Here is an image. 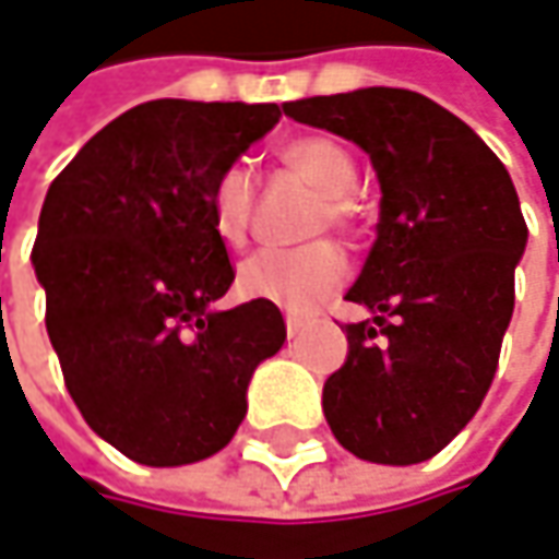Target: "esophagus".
Wrapping results in <instances>:
<instances>
[{
    "label": "esophagus",
    "mask_w": 559,
    "mask_h": 559,
    "mask_svg": "<svg viewBox=\"0 0 559 559\" xmlns=\"http://www.w3.org/2000/svg\"><path fill=\"white\" fill-rule=\"evenodd\" d=\"M284 326H287V335H290V338H297V335L304 332V326H307V323H304L300 317H294V313H287V317H284Z\"/></svg>",
    "instance_id": "1"
}]
</instances>
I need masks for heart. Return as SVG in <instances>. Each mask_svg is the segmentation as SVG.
<instances>
[{
    "instance_id": "b5f03b06",
    "label": "heart",
    "mask_w": 559,
    "mask_h": 559,
    "mask_svg": "<svg viewBox=\"0 0 559 559\" xmlns=\"http://www.w3.org/2000/svg\"><path fill=\"white\" fill-rule=\"evenodd\" d=\"M278 159L297 176H304L317 191L320 204L313 211V229H355V201L352 191L358 185V169L352 153L332 136H294L278 150ZM255 204V178L246 163L224 166L211 191L207 211L217 239L239 249L249 236ZM345 281V255L326 239L307 242L300 249H259L239 265V290L255 300H269L290 310H307L326 300Z\"/></svg>"
}]
</instances>
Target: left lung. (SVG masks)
<instances>
[{
	"label": "left lung",
	"instance_id": "8db88e82",
	"mask_svg": "<svg viewBox=\"0 0 559 559\" xmlns=\"http://www.w3.org/2000/svg\"><path fill=\"white\" fill-rule=\"evenodd\" d=\"M284 115L358 143L381 181L378 239L345 294L348 358L323 386L335 441L361 461L435 457L480 409L515 307L528 227L499 156L409 88L287 102Z\"/></svg>",
	"mask_w": 559,
	"mask_h": 559
}]
</instances>
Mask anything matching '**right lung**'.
<instances>
[{"instance_id": "1", "label": "right lung", "mask_w": 559, "mask_h": 559, "mask_svg": "<svg viewBox=\"0 0 559 559\" xmlns=\"http://www.w3.org/2000/svg\"><path fill=\"white\" fill-rule=\"evenodd\" d=\"M278 118V105L146 102L50 181L31 249L47 335L88 429L136 464L227 448L252 371L284 345L269 300L211 310L236 272L207 211L217 173Z\"/></svg>"}]
</instances>
